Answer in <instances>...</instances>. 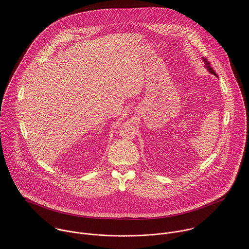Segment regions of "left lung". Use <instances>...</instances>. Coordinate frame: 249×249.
Returning a JSON list of instances; mask_svg holds the SVG:
<instances>
[{"mask_svg": "<svg viewBox=\"0 0 249 249\" xmlns=\"http://www.w3.org/2000/svg\"><path fill=\"white\" fill-rule=\"evenodd\" d=\"M203 61H204V63H205V68H207L208 71H210V72H211V73H213V75L217 76V74L215 73V71H213V69L211 67V64H210V62H208V60H207L205 57H203Z\"/></svg>", "mask_w": 249, "mask_h": 249, "instance_id": "8db88e82", "label": "left lung"}]
</instances>
